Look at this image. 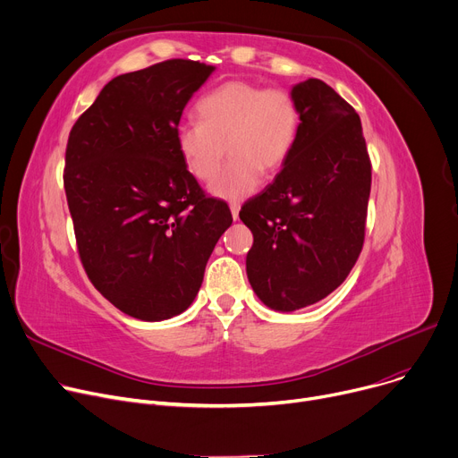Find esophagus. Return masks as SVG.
<instances>
[{"mask_svg":"<svg viewBox=\"0 0 458 458\" xmlns=\"http://www.w3.org/2000/svg\"><path fill=\"white\" fill-rule=\"evenodd\" d=\"M239 208H241V206H239L237 202H232V204H230V211H232V217H233V221H237V219H239Z\"/></svg>","mask_w":458,"mask_h":458,"instance_id":"esophagus-1","label":"esophagus"}]
</instances>
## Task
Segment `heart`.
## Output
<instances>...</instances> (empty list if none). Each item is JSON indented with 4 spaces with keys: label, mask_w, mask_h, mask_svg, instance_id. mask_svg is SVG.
<instances>
[{
    "label": "heart",
    "mask_w": 458,
    "mask_h": 458,
    "mask_svg": "<svg viewBox=\"0 0 458 458\" xmlns=\"http://www.w3.org/2000/svg\"><path fill=\"white\" fill-rule=\"evenodd\" d=\"M199 121H182L174 145L186 169L200 182L216 178L226 150L232 160L209 191L239 200L259 186L263 171H278L300 134V106L291 91L228 81L197 103Z\"/></svg>",
    "instance_id": "heart-1"
}]
</instances>
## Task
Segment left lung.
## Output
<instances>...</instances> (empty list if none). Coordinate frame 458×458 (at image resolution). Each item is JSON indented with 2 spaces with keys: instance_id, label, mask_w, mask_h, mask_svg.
I'll return each instance as SVG.
<instances>
[{
  "instance_id": "obj_1",
  "label": "left lung",
  "mask_w": 458,
  "mask_h": 458,
  "mask_svg": "<svg viewBox=\"0 0 458 458\" xmlns=\"http://www.w3.org/2000/svg\"><path fill=\"white\" fill-rule=\"evenodd\" d=\"M300 134L282 171L239 217L252 235L249 282L276 311L326 298L353 268L364 242L372 164L360 119L320 79L293 86Z\"/></svg>"
}]
</instances>
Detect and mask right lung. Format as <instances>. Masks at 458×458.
Here are the masks:
<instances>
[{"label":"right lung","instance_id":"right-lung-1","mask_svg":"<svg viewBox=\"0 0 458 458\" xmlns=\"http://www.w3.org/2000/svg\"><path fill=\"white\" fill-rule=\"evenodd\" d=\"M216 70L171 58L112 79L77 121L64 190L89 282L129 317L158 322L186 311L206 263L232 225L182 162L174 131Z\"/></svg>","mask_w":458,"mask_h":458}]
</instances>
